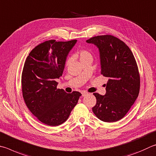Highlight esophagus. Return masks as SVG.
Listing matches in <instances>:
<instances>
[{"instance_id":"esophagus-1","label":"esophagus","mask_w":156,"mask_h":156,"mask_svg":"<svg viewBox=\"0 0 156 156\" xmlns=\"http://www.w3.org/2000/svg\"><path fill=\"white\" fill-rule=\"evenodd\" d=\"M88 94V93H87L86 91H82V96H86Z\"/></svg>"}]
</instances>
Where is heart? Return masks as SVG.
I'll return each mask as SVG.
<instances>
[{
	"label": "heart",
	"mask_w": 156,
	"mask_h": 156,
	"mask_svg": "<svg viewBox=\"0 0 156 156\" xmlns=\"http://www.w3.org/2000/svg\"><path fill=\"white\" fill-rule=\"evenodd\" d=\"M73 57L79 58V60H80L82 63V62L84 61V60H87L88 58H92L93 55H92V53L90 52L89 50H88L87 49H81L75 53V55H73ZM72 58H67V61H66V63H65V67H66V68L69 67L71 63H72Z\"/></svg>",
	"instance_id": "heart-1"
}]
</instances>
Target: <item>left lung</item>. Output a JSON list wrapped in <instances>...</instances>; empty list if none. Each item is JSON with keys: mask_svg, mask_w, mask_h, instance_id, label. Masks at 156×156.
Instances as JSON below:
<instances>
[{"mask_svg": "<svg viewBox=\"0 0 156 156\" xmlns=\"http://www.w3.org/2000/svg\"><path fill=\"white\" fill-rule=\"evenodd\" d=\"M99 48L101 74L108 78L105 95L97 93L92 110L99 119L115 122L124 117L138 98L140 74L129 48L116 37L98 35L87 40Z\"/></svg>", "mask_w": 156, "mask_h": 156, "instance_id": "8db88e82", "label": "left lung"}]
</instances>
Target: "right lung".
Returning <instances> with one entry per match:
<instances>
[{"label": "right lung", "mask_w": 156, "mask_h": 156, "mask_svg": "<svg viewBox=\"0 0 156 156\" xmlns=\"http://www.w3.org/2000/svg\"><path fill=\"white\" fill-rule=\"evenodd\" d=\"M76 41H44L31 50L25 61L22 73L24 100L31 113L46 125L64 123L82 95L58 89L56 81L63 74L67 56Z\"/></svg>", "instance_id": "obj_1"}]
</instances>
